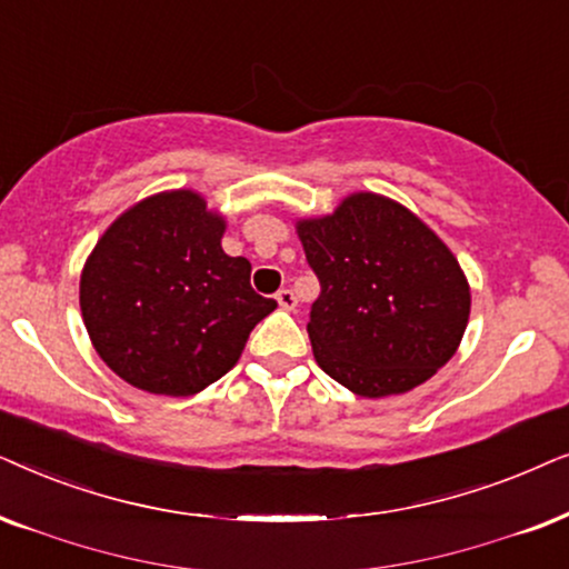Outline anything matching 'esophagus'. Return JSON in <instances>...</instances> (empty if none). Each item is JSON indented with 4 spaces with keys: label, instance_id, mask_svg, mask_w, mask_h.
<instances>
[{
    "label": "esophagus",
    "instance_id": "34e87169",
    "mask_svg": "<svg viewBox=\"0 0 569 569\" xmlns=\"http://www.w3.org/2000/svg\"><path fill=\"white\" fill-rule=\"evenodd\" d=\"M276 301L280 305V309H286V312H291V309H297V297H293L291 289H280L276 293Z\"/></svg>",
    "mask_w": 569,
    "mask_h": 569
}]
</instances>
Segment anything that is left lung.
<instances>
[{
  "mask_svg": "<svg viewBox=\"0 0 569 569\" xmlns=\"http://www.w3.org/2000/svg\"><path fill=\"white\" fill-rule=\"evenodd\" d=\"M320 278L307 332L325 375L361 398L419 388L458 351L471 286L450 247L406 206L351 192L328 216L297 218Z\"/></svg>",
  "mask_w": 569,
  "mask_h": 569,
  "instance_id": "left-lung-1",
  "label": "left lung"
}]
</instances>
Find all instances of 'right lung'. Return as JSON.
<instances>
[{"label": "right lung", "mask_w": 569, "mask_h": 569, "mask_svg": "<svg viewBox=\"0 0 569 569\" xmlns=\"http://www.w3.org/2000/svg\"><path fill=\"white\" fill-rule=\"evenodd\" d=\"M226 218L194 189H166L127 208L80 272V312L96 353L132 388L189 398L229 372L278 305L229 257Z\"/></svg>", "instance_id": "add662e5"}]
</instances>
